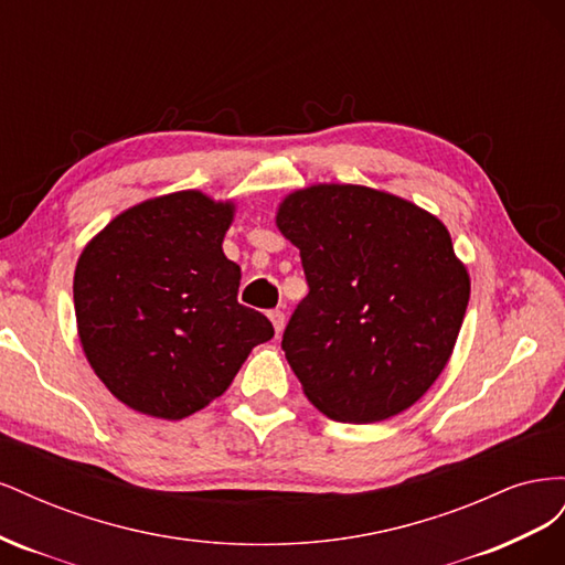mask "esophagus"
<instances>
[{
  "instance_id": "34e87169",
  "label": "esophagus",
  "mask_w": 565,
  "mask_h": 565,
  "mask_svg": "<svg viewBox=\"0 0 565 565\" xmlns=\"http://www.w3.org/2000/svg\"><path fill=\"white\" fill-rule=\"evenodd\" d=\"M268 318L273 322V330H276V334H280L285 330V313L280 309H273L268 311Z\"/></svg>"
}]
</instances>
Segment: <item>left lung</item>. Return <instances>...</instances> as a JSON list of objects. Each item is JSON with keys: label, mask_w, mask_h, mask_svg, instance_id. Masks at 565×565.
<instances>
[{"label": "left lung", "mask_w": 565, "mask_h": 565, "mask_svg": "<svg viewBox=\"0 0 565 565\" xmlns=\"http://www.w3.org/2000/svg\"><path fill=\"white\" fill-rule=\"evenodd\" d=\"M276 224L309 282L282 334L306 398L355 424L415 405L446 370L471 292L448 228L413 202L351 183L289 193Z\"/></svg>", "instance_id": "8db88e82"}]
</instances>
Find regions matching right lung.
<instances>
[{
    "mask_svg": "<svg viewBox=\"0 0 565 565\" xmlns=\"http://www.w3.org/2000/svg\"><path fill=\"white\" fill-rule=\"evenodd\" d=\"M235 204L179 191L117 214L82 249L73 297L77 334L117 401L183 419L224 393L270 320L237 301L241 266L224 235Z\"/></svg>",
    "mask_w": 565,
    "mask_h": 565,
    "instance_id": "1",
    "label": "right lung"
}]
</instances>
